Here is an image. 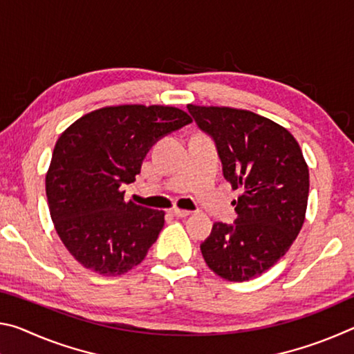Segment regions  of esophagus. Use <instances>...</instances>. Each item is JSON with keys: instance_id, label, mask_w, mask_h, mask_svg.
Listing matches in <instances>:
<instances>
[{"instance_id": "1", "label": "esophagus", "mask_w": 354, "mask_h": 354, "mask_svg": "<svg viewBox=\"0 0 354 354\" xmlns=\"http://www.w3.org/2000/svg\"><path fill=\"white\" fill-rule=\"evenodd\" d=\"M171 214L176 215V217H187L192 212L190 211H185V209H179V207H173L171 209Z\"/></svg>"}]
</instances>
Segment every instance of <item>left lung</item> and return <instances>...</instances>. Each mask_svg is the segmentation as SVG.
<instances>
[{
    "label": "left lung",
    "instance_id": "1",
    "mask_svg": "<svg viewBox=\"0 0 354 354\" xmlns=\"http://www.w3.org/2000/svg\"><path fill=\"white\" fill-rule=\"evenodd\" d=\"M187 109L215 140L226 181L242 190L232 203L234 225L217 221L201 254L223 279L259 277L289 251L304 223L309 169L301 148L286 128L251 111L195 104Z\"/></svg>",
    "mask_w": 354,
    "mask_h": 354
}]
</instances>
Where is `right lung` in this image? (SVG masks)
Returning <instances> with one entry per match:
<instances>
[{
  "label": "right lung",
  "mask_w": 354,
  "mask_h": 354,
  "mask_svg": "<svg viewBox=\"0 0 354 354\" xmlns=\"http://www.w3.org/2000/svg\"><path fill=\"white\" fill-rule=\"evenodd\" d=\"M192 123L171 106H106L77 118L56 142L46 171L53 223L70 254L95 273L115 277L145 259L165 212L124 201L156 140Z\"/></svg>",
  "instance_id": "1"
}]
</instances>
